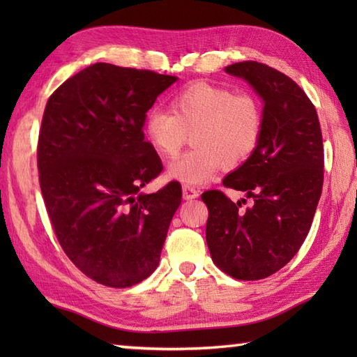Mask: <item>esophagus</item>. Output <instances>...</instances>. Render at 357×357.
I'll return each instance as SVG.
<instances>
[{"label": "esophagus", "instance_id": "34e87169", "mask_svg": "<svg viewBox=\"0 0 357 357\" xmlns=\"http://www.w3.org/2000/svg\"><path fill=\"white\" fill-rule=\"evenodd\" d=\"M198 196H199V192L196 190L195 187H192V185H183V198L184 199L190 201V199L198 198Z\"/></svg>", "mask_w": 357, "mask_h": 357}]
</instances>
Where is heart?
Segmentation results:
<instances>
[{
	"instance_id": "b5f03b06",
	"label": "heart",
	"mask_w": 357,
	"mask_h": 357,
	"mask_svg": "<svg viewBox=\"0 0 357 357\" xmlns=\"http://www.w3.org/2000/svg\"><path fill=\"white\" fill-rule=\"evenodd\" d=\"M142 130L164 158L176 156L192 133L195 147L174 159L167 174L185 185H199L221 164L236 169L255 153L264 132V109L252 93L198 81L173 96L172 112L150 109Z\"/></svg>"
}]
</instances>
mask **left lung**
<instances>
[{
    "label": "left lung",
    "mask_w": 357,
    "mask_h": 357,
    "mask_svg": "<svg viewBox=\"0 0 357 357\" xmlns=\"http://www.w3.org/2000/svg\"><path fill=\"white\" fill-rule=\"evenodd\" d=\"M225 72L262 98L264 132L255 153L222 181L244 192L252 206L242 210L241 201L219 190L202 193L206 239L219 270L257 280L290 262L310 231L324 184L322 132L313 102L282 72L256 61L227 66Z\"/></svg>",
    "instance_id": "left-lung-1"
}]
</instances>
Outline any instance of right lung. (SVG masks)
Here are the masks:
<instances>
[{"label":"right lung","mask_w":357,"mask_h":357,"mask_svg":"<svg viewBox=\"0 0 357 357\" xmlns=\"http://www.w3.org/2000/svg\"><path fill=\"white\" fill-rule=\"evenodd\" d=\"M176 77L96 63L45 104L38 138L41 193L64 253L98 284L126 288L149 278L183 193L167 184L144 141V116Z\"/></svg>","instance_id":"add662e5"}]
</instances>
